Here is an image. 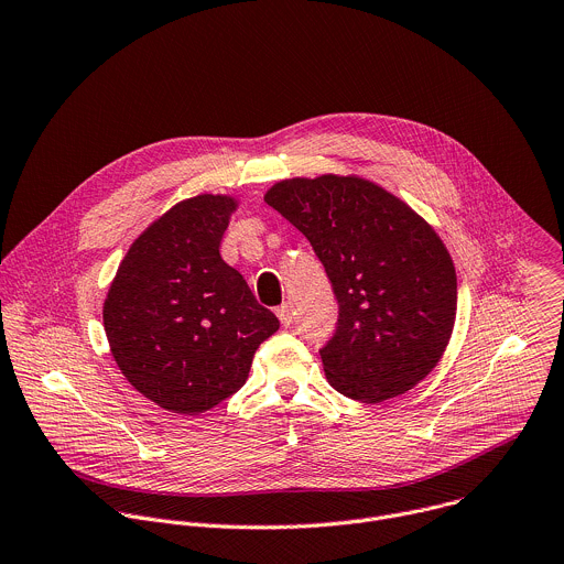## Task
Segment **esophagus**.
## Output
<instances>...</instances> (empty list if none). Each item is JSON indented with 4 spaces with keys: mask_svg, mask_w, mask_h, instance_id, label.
I'll return each instance as SVG.
<instances>
[{
    "mask_svg": "<svg viewBox=\"0 0 564 564\" xmlns=\"http://www.w3.org/2000/svg\"><path fill=\"white\" fill-rule=\"evenodd\" d=\"M276 316H279V321H281V325L283 327H288L290 323H292V307L288 305V303H283V305H279L276 307Z\"/></svg>",
    "mask_w": 564,
    "mask_h": 564,
    "instance_id": "34e87169",
    "label": "esophagus"
}]
</instances>
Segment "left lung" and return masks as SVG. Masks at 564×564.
Segmentation results:
<instances>
[{"label": "left lung", "instance_id": "8db88e82", "mask_svg": "<svg viewBox=\"0 0 564 564\" xmlns=\"http://www.w3.org/2000/svg\"><path fill=\"white\" fill-rule=\"evenodd\" d=\"M263 202L305 235L332 281L338 323L321 349L327 383L360 403L416 388L456 321V268L438 232L358 174L283 178Z\"/></svg>", "mask_w": 564, "mask_h": 564}]
</instances>
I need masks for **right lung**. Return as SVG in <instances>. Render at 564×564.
Returning a JSON list of instances; mask_svg holds the SVG:
<instances>
[{
    "mask_svg": "<svg viewBox=\"0 0 564 564\" xmlns=\"http://www.w3.org/2000/svg\"><path fill=\"white\" fill-rule=\"evenodd\" d=\"M237 208V197L210 193L174 204L132 241L104 299L117 367L172 414H204L235 394L279 329L219 254Z\"/></svg>",
    "mask_w": 564,
    "mask_h": 564,
    "instance_id": "1",
    "label": "right lung"
}]
</instances>
